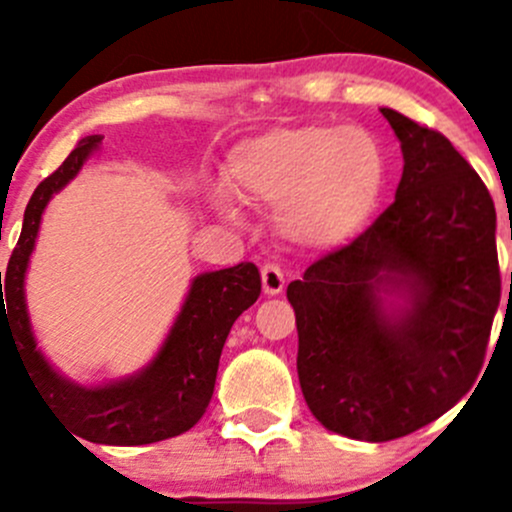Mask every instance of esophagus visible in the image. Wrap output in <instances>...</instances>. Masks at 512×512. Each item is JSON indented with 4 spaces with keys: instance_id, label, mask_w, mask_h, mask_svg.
<instances>
[{
    "instance_id": "esophagus-1",
    "label": "esophagus",
    "mask_w": 512,
    "mask_h": 512,
    "mask_svg": "<svg viewBox=\"0 0 512 512\" xmlns=\"http://www.w3.org/2000/svg\"><path fill=\"white\" fill-rule=\"evenodd\" d=\"M262 289L267 296H276V293L284 291V272H281L279 264H264L262 267Z\"/></svg>"
}]
</instances>
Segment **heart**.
<instances>
[{
  "label": "heart",
  "mask_w": 512,
  "mask_h": 512,
  "mask_svg": "<svg viewBox=\"0 0 512 512\" xmlns=\"http://www.w3.org/2000/svg\"><path fill=\"white\" fill-rule=\"evenodd\" d=\"M233 187L252 202L276 207L281 236L308 250H330L370 219L385 187V156L356 127L305 125L248 139L228 158ZM216 209L236 216V202L216 187Z\"/></svg>",
  "instance_id": "b5f03b06"
}]
</instances>
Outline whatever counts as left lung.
I'll list each match as a JSON object with an SVG mask.
<instances>
[{
    "label": "left lung",
    "mask_w": 512,
    "mask_h": 512,
    "mask_svg": "<svg viewBox=\"0 0 512 512\" xmlns=\"http://www.w3.org/2000/svg\"><path fill=\"white\" fill-rule=\"evenodd\" d=\"M402 144L395 202L291 281L298 380L339 436L385 443L455 407L477 380L501 303L496 209L448 137L380 110ZM385 290L410 305L387 316Z\"/></svg>",
    "instance_id": "1"
}]
</instances>
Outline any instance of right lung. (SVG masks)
I'll return each mask as SVG.
<instances>
[{
	"label": "right lung",
	"mask_w": 512,
	"mask_h": 512,
	"mask_svg": "<svg viewBox=\"0 0 512 512\" xmlns=\"http://www.w3.org/2000/svg\"><path fill=\"white\" fill-rule=\"evenodd\" d=\"M101 139V134L81 139L62 166L35 187L7 274L0 272V344L2 334H7L45 404H50L79 438L103 445L158 443L190 431L202 419L214 395L216 370L228 332L238 315L260 298L262 281L252 262L199 274L158 356L142 373L122 383L86 390L57 375L35 349L23 298V276L43 209L50 197L79 173Z\"/></svg>",
	"instance_id": "obj_1"
}]
</instances>
